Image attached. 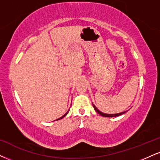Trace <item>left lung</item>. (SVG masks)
Returning a JSON list of instances; mask_svg holds the SVG:
<instances>
[{
	"label": "left lung",
	"instance_id": "1",
	"mask_svg": "<svg viewBox=\"0 0 160 160\" xmlns=\"http://www.w3.org/2000/svg\"><path fill=\"white\" fill-rule=\"evenodd\" d=\"M92 106H93L94 109L97 113L99 114V115H101L102 116H104V117H116V116H119L120 115H122V114L125 113L126 111H124V112H122V113H115V114H108V113H102V112L100 111V110H98L97 108H96V106L94 105L93 104H92Z\"/></svg>",
	"mask_w": 160,
	"mask_h": 160
}]
</instances>
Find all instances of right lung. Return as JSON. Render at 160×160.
Segmentation results:
<instances>
[{
  "instance_id": "obj_1",
  "label": "right lung",
  "mask_w": 160,
  "mask_h": 160,
  "mask_svg": "<svg viewBox=\"0 0 160 160\" xmlns=\"http://www.w3.org/2000/svg\"><path fill=\"white\" fill-rule=\"evenodd\" d=\"M68 112H69V110H68V112H67V113H65V114H64V115H63V116H62V117L58 118V119H56V120H59V119H62V118H64V116H66V115H67V114H68Z\"/></svg>"
}]
</instances>
